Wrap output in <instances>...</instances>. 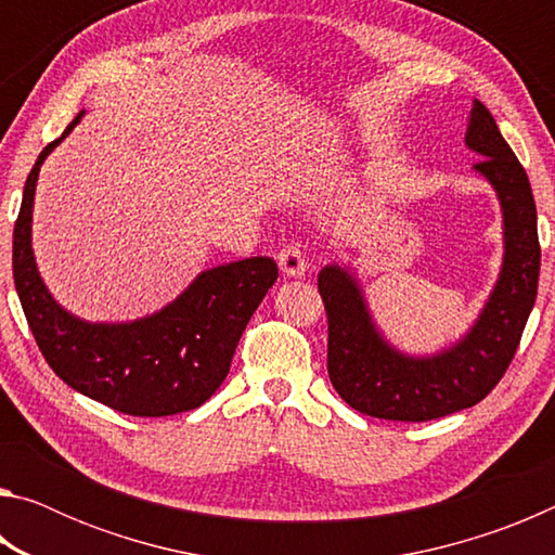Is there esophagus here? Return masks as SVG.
<instances>
[{"label": "esophagus", "mask_w": 555, "mask_h": 555, "mask_svg": "<svg viewBox=\"0 0 555 555\" xmlns=\"http://www.w3.org/2000/svg\"><path fill=\"white\" fill-rule=\"evenodd\" d=\"M276 259H279V269H281V274H284V276L296 279V276H304L306 271H308L306 255H304V251H300L298 247H286V249H281Z\"/></svg>", "instance_id": "esophagus-1"}]
</instances>
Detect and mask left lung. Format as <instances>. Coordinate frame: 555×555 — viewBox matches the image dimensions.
I'll list each match as a JSON object with an SVG mask.
<instances>
[{
  "label": "left lung",
  "instance_id": "8db88e82",
  "mask_svg": "<svg viewBox=\"0 0 555 555\" xmlns=\"http://www.w3.org/2000/svg\"><path fill=\"white\" fill-rule=\"evenodd\" d=\"M465 144L480 154L475 173L500 201L504 257L490 298L460 340L434 354L401 352L374 323L350 267L327 264L318 274L327 313V374L343 401L367 416L430 421L475 406L509 367L537 300L541 247L531 183L480 100L473 102Z\"/></svg>",
  "mask_w": 555,
  "mask_h": 555
}]
</instances>
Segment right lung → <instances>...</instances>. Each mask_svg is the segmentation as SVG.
I'll return each mask as SVG.
<instances>
[{
	"label": "right lung",
	"mask_w": 555,
	"mask_h": 555,
	"mask_svg": "<svg viewBox=\"0 0 555 555\" xmlns=\"http://www.w3.org/2000/svg\"><path fill=\"white\" fill-rule=\"evenodd\" d=\"M86 115L36 158L14 224V286L41 354L70 389L129 416H173L208 401L230 372L232 354L261 298L279 276L276 261L249 257L201 271L181 296L127 323H90L51 296L36 267L31 215L41 164Z\"/></svg>",
	"instance_id": "obj_1"
}]
</instances>
